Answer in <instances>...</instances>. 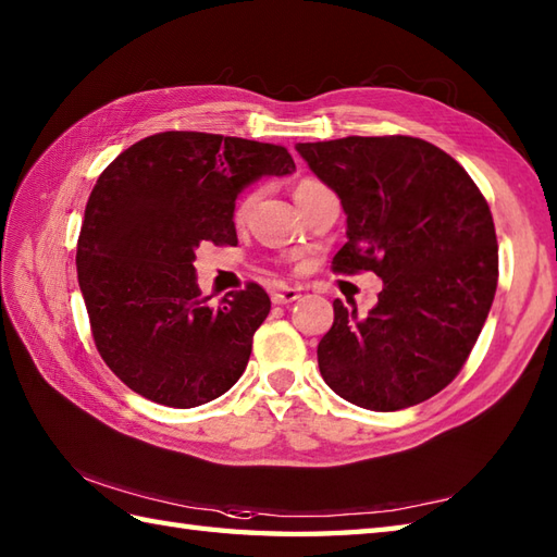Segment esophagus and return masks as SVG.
Returning <instances> with one entry per match:
<instances>
[{
  "mask_svg": "<svg viewBox=\"0 0 557 557\" xmlns=\"http://www.w3.org/2000/svg\"><path fill=\"white\" fill-rule=\"evenodd\" d=\"M301 297V292L297 287H285V289H275L272 292V304H292Z\"/></svg>",
  "mask_w": 557,
  "mask_h": 557,
  "instance_id": "34e87169",
  "label": "esophagus"
}]
</instances>
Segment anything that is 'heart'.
I'll use <instances>...</instances> for the list:
<instances>
[{
    "instance_id": "b5f03b06",
    "label": "heart",
    "mask_w": 557,
    "mask_h": 557,
    "mask_svg": "<svg viewBox=\"0 0 557 557\" xmlns=\"http://www.w3.org/2000/svg\"><path fill=\"white\" fill-rule=\"evenodd\" d=\"M313 180H304V182H299L297 184V191L301 186H306V184H311ZM256 198H258V191H246L239 200H236V206H234V220H244L246 215H248V210L253 208V203H256Z\"/></svg>"
}]
</instances>
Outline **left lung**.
Segmentation results:
<instances>
[{
	"label": "left lung",
	"instance_id": "8db88e82",
	"mask_svg": "<svg viewBox=\"0 0 557 557\" xmlns=\"http://www.w3.org/2000/svg\"><path fill=\"white\" fill-rule=\"evenodd\" d=\"M297 150L347 212L333 270L383 280L366 315L335 299L318 342L323 381L371 411L419 405L455 381L491 311L498 242L486 198L421 138L347 136Z\"/></svg>",
	"mask_w": 557,
	"mask_h": 557
}]
</instances>
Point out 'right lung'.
<instances>
[{"label":"right lung","mask_w":557,"mask_h":557,"mask_svg":"<svg viewBox=\"0 0 557 557\" xmlns=\"http://www.w3.org/2000/svg\"><path fill=\"white\" fill-rule=\"evenodd\" d=\"M294 170L282 146L164 132L98 176L78 234V287L100 357L126 387L191 409L239 381L270 297L248 282L210 304L196 282V248L236 246L242 188Z\"/></svg>","instance_id":"add662e5"}]
</instances>
